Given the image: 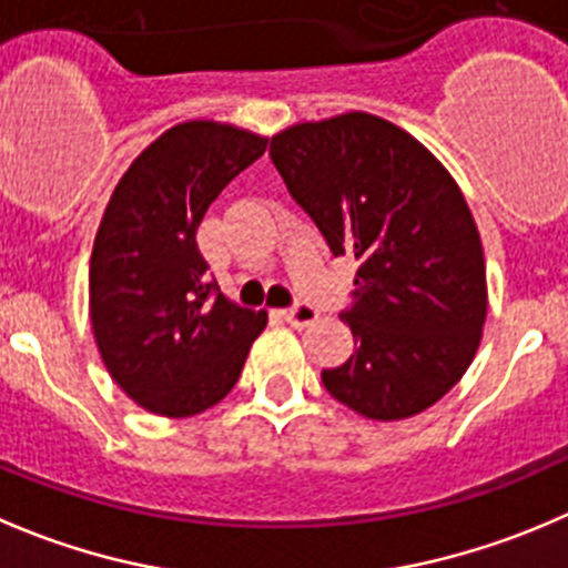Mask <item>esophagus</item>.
Returning <instances> with one entry per match:
<instances>
[{"label":"esophagus","mask_w":568,"mask_h":568,"mask_svg":"<svg viewBox=\"0 0 568 568\" xmlns=\"http://www.w3.org/2000/svg\"><path fill=\"white\" fill-rule=\"evenodd\" d=\"M283 316H285V322L291 324V327L302 329V327H311V324L316 322L318 311H316V307L305 305V302H300V305H294V307H288V311H283Z\"/></svg>","instance_id":"obj_1"}]
</instances>
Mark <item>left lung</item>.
Masks as SVG:
<instances>
[{
  "mask_svg": "<svg viewBox=\"0 0 568 568\" xmlns=\"http://www.w3.org/2000/svg\"><path fill=\"white\" fill-rule=\"evenodd\" d=\"M268 155L329 252L357 263L341 313L355 352L324 368V388L377 422L436 405L475 361L488 311L480 233L453 174L363 110L288 126Z\"/></svg>",
  "mask_w": 568,
  "mask_h": 568,
  "instance_id": "8db88e82",
  "label": "left lung"
}]
</instances>
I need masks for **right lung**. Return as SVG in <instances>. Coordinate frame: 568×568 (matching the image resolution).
<instances>
[{
  "instance_id": "1",
  "label": "right lung",
  "mask_w": 568,
  "mask_h": 568,
  "mask_svg": "<svg viewBox=\"0 0 568 568\" xmlns=\"http://www.w3.org/2000/svg\"><path fill=\"white\" fill-rule=\"evenodd\" d=\"M268 138L194 119L155 138L124 172L99 222L88 307L99 355L144 410L196 416L233 390L266 311L207 283L196 227Z\"/></svg>"
}]
</instances>
